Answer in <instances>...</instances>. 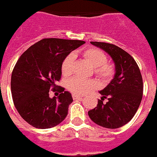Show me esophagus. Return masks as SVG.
Segmentation results:
<instances>
[{"label":"esophagus","mask_w":157,"mask_h":157,"mask_svg":"<svg viewBox=\"0 0 157 157\" xmlns=\"http://www.w3.org/2000/svg\"><path fill=\"white\" fill-rule=\"evenodd\" d=\"M82 96H80V95H76V94H72V98L73 100H77V99H81L82 98Z\"/></svg>","instance_id":"1"}]
</instances>
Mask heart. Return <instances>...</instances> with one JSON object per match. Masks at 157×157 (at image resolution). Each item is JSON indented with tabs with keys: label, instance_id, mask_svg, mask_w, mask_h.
<instances>
[{
	"label": "heart",
	"instance_id": "b5f03b06",
	"mask_svg": "<svg viewBox=\"0 0 157 157\" xmlns=\"http://www.w3.org/2000/svg\"><path fill=\"white\" fill-rule=\"evenodd\" d=\"M83 56L89 60L94 67V72L102 81L108 82L115 76V65L107 61V56L102 51L97 48H89L83 51ZM74 61V55L69 54L64 58L61 64V72L64 76L72 74V64ZM99 84L94 80H86L81 77H73L68 82V89L75 94L82 95L90 93L97 89Z\"/></svg>",
	"mask_w": 157,
	"mask_h": 157
}]
</instances>
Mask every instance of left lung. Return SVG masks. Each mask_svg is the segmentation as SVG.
<instances>
[{"label":"left lung","instance_id":"left-lung-1","mask_svg":"<svg viewBox=\"0 0 157 157\" xmlns=\"http://www.w3.org/2000/svg\"><path fill=\"white\" fill-rule=\"evenodd\" d=\"M110 55L115 63L114 78L103 90L95 109L89 110L90 119L100 126L117 128L129 122L137 111L143 96V80L133 57L115 44L91 41ZM105 98L108 100L103 103Z\"/></svg>","mask_w":157,"mask_h":157}]
</instances>
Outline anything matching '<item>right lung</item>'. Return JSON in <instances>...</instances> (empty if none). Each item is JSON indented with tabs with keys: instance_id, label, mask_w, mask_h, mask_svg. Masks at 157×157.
I'll use <instances>...</instances> for the list:
<instances>
[{
	"instance_id": "obj_1",
	"label": "right lung",
	"mask_w": 157,
	"mask_h": 157,
	"mask_svg": "<svg viewBox=\"0 0 157 157\" xmlns=\"http://www.w3.org/2000/svg\"><path fill=\"white\" fill-rule=\"evenodd\" d=\"M85 42L45 38L32 45L16 63L11 76L13 101L21 117L36 128H50L61 123L72 102L70 93L56 82L61 77V64L72 51ZM49 90H59L49 97Z\"/></svg>"
}]
</instances>
